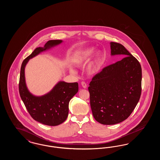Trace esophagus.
Listing matches in <instances>:
<instances>
[{
	"instance_id": "1",
	"label": "esophagus",
	"mask_w": 160,
	"mask_h": 160,
	"mask_svg": "<svg viewBox=\"0 0 160 160\" xmlns=\"http://www.w3.org/2000/svg\"><path fill=\"white\" fill-rule=\"evenodd\" d=\"M82 87L83 88H84V89H86V88H87V84H86V83L84 82H82Z\"/></svg>"
}]
</instances>
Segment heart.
<instances>
[{
    "instance_id": "b5f03b06",
    "label": "heart",
    "mask_w": 160,
    "mask_h": 160,
    "mask_svg": "<svg viewBox=\"0 0 160 160\" xmlns=\"http://www.w3.org/2000/svg\"><path fill=\"white\" fill-rule=\"evenodd\" d=\"M93 48H89L81 52L78 54L76 60V64L78 66L85 65L90 60L92 54L94 53ZM101 66V53L97 52L93 59L88 65V70L91 73H96L99 70ZM70 72L72 74H76V71L73 68H70Z\"/></svg>"
}]
</instances>
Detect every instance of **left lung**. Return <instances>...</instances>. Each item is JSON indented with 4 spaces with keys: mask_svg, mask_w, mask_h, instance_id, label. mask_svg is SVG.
<instances>
[{
    "mask_svg": "<svg viewBox=\"0 0 160 160\" xmlns=\"http://www.w3.org/2000/svg\"><path fill=\"white\" fill-rule=\"evenodd\" d=\"M111 55H123L122 60L96 74L88 90L95 119L103 125H114L127 119L140 98L142 68L122 44L110 42Z\"/></svg>",
    "mask_w": 160,
    "mask_h": 160,
    "instance_id": "obj_1",
    "label": "left lung"
}]
</instances>
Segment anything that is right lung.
<instances>
[{"mask_svg":"<svg viewBox=\"0 0 160 160\" xmlns=\"http://www.w3.org/2000/svg\"><path fill=\"white\" fill-rule=\"evenodd\" d=\"M62 42V40H50L44 47H37L23 61L20 70L19 93L26 109L34 120L49 126L58 125L67 119L69 102L78 91V84L61 81L48 93L40 97L35 96L27 88L24 69L30 59Z\"/></svg>","mask_w":160,"mask_h":160,"instance_id":"right-lung-1","label":"right lung"}]
</instances>
